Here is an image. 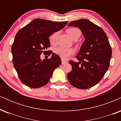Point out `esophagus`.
Wrapping results in <instances>:
<instances>
[{
	"label": "esophagus",
	"mask_w": 121,
	"mask_h": 121,
	"mask_svg": "<svg viewBox=\"0 0 121 121\" xmlns=\"http://www.w3.org/2000/svg\"><path fill=\"white\" fill-rule=\"evenodd\" d=\"M68 63V61H64V60H62V61H61V64L62 65L63 64H67Z\"/></svg>",
	"instance_id": "esophagus-1"
}]
</instances>
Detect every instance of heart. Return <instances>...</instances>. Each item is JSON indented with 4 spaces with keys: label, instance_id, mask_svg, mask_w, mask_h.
<instances>
[{
    "label": "heart",
    "instance_id": "1",
    "mask_svg": "<svg viewBox=\"0 0 121 121\" xmlns=\"http://www.w3.org/2000/svg\"><path fill=\"white\" fill-rule=\"evenodd\" d=\"M66 33L68 35V36L73 40L77 39L81 35V32L78 28H69L66 30ZM58 35V32H55L49 36V42L51 44L53 45L56 43V38ZM55 53L58 55L61 59L62 60H65L67 59L68 57L71 55H73L74 53V49L72 48H65L64 47H58L55 49Z\"/></svg>",
    "mask_w": 121,
    "mask_h": 121
}]
</instances>
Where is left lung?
<instances>
[{"instance_id":"1","label":"left lung","mask_w":121,"mask_h":121,"mask_svg":"<svg viewBox=\"0 0 121 121\" xmlns=\"http://www.w3.org/2000/svg\"><path fill=\"white\" fill-rule=\"evenodd\" d=\"M68 26L78 27L85 40L76 56L79 62L69 61L72 69L68 79L73 86L86 89L98 84L108 70L112 48L104 30L91 21L80 19Z\"/></svg>"}]
</instances>
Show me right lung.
Returning <instances> with one entry per match:
<instances>
[{
	"label": "right lung",
	"mask_w": 121,
	"mask_h": 121,
	"mask_svg": "<svg viewBox=\"0 0 121 121\" xmlns=\"http://www.w3.org/2000/svg\"><path fill=\"white\" fill-rule=\"evenodd\" d=\"M67 23L36 19L16 34L11 48L12 62L20 81L26 86L39 88L45 85L54 70L61 65L60 57L54 53L50 59L43 60L40 55L52 53V51H47L49 37Z\"/></svg>",
	"instance_id": "obj_1"
}]
</instances>
